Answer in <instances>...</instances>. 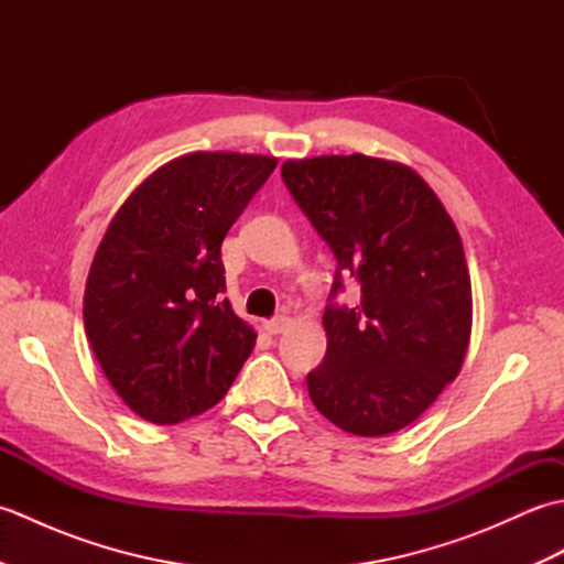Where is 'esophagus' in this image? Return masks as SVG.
<instances>
[{
	"instance_id": "obj_1",
	"label": "esophagus",
	"mask_w": 564,
	"mask_h": 564,
	"mask_svg": "<svg viewBox=\"0 0 564 564\" xmlns=\"http://www.w3.org/2000/svg\"><path fill=\"white\" fill-rule=\"evenodd\" d=\"M291 325H293V319L289 315H279V317L263 322V329H267L269 334H283Z\"/></svg>"
}]
</instances>
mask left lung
Listing matches in <instances>:
<instances>
[{
    "instance_id": "8db88e82",
    "label": "left lung",
    "mask_w": 564,
    "mask_h": 564,
    "mask_svg": "<svg viewBox=\"0 0 564 564\" xmlns=\"http://www.w3.org/2000/svg\"><path fill=\"white\" fill-rule=\"evenodd\" d=\"M293 198L361 283L356 307L329 305L327 354L307 376L310 400L356 436H388L422 416L460 373L473 332L463 239L412 166L322 154L281 166Z\"/></svg>"
}]
</instances>
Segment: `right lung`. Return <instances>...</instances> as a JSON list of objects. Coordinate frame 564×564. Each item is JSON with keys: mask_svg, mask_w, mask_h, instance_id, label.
Masks as SVG:
<instances>
[{"mask_svg": "<svg viewBox=\"0 0 564 564\" xmlns=\"http://www.w3.org/2000/svg\"><path fill=\"white\" fill-rule=\"evenodd\" d=\"M279 160L191 152L162 164L116 210L91 259L84 332L130 410L178 424L218 404L257 332L220 301V245Z\"/></svg>", "mask_w": 564, "mask_h": 564, "instance_id": "1", "label": "right lung"}]
</instances>
